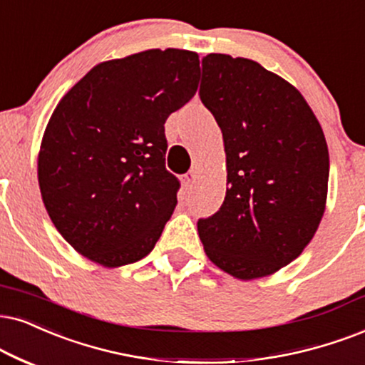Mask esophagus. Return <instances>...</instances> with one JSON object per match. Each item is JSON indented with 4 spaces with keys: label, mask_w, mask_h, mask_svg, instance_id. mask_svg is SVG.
Listing matches in <instances>:
<instances>
[{
    "label": "esophagus",
    "mask_w": 365,
    "mask_h": 365,
    "mask_svg": "<svg viewBox=\"0 0 365 365\" xmlns=\"http://www.w3.org/2000/svg\"><path fill=\"white\" fill-rule=\"evenodd\" d=\"M195 180H197V172H195V170H190V172L185 173V175H183V177H182L183 187H185V188H192L193 183H195Z\"/></svg>",
    "instance_id": "1"
}]
</instances>
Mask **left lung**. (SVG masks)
Here are the masks:
<instances>
[{"mask_svg":"<svg viewBox=\"0 0 365 365\" xmlns=\"http://www.w3.org/2000/svg\"><path fill=\"white\" fill-rule=\"evenodd\" d=\"M198 94L222 131L229 185L220 209L197 222L205 255L234 278L273 274L324 217V131L305 98L255 60L209 53Z\"/></svg>","mask_w":365,"mask_h":365,"instance_id":"1","label":"left lung"}]
</instances>
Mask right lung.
Here are the masks:
<instances>
[{"label":"right lung","mask_w":365,"mask_h":365,"mask_svg":"<svg viewBox=\"0 0 365 365\" xmlns=\"http://www.w3.org/2000/svg\"><path fill=\"white\" fill-rule=\"evenodd\" d=\"M195 52L145 50L91 68L45 129L38 183L62 237L106 267L150 255L177 205L165 121L197 92Z\"/></svg>","instance_id":"right-lung-1"}]
</instances>
